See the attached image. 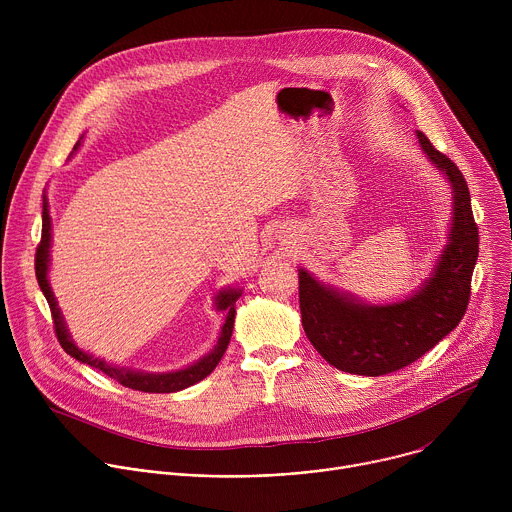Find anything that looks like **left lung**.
Returning <instances> with one entry per match:
<instances>
[{
	"label": "left lung",
	"mask_w": 512,
	"mask_h": 512,
	"mask_svg": "<svg viewBox=\"0 0 512 512\" xmlns=\"http://www.w3.org/2000/svg\"><path fill=\"white\" fill-rule=\"evenodd\" d=\"M419 148L452 188L448 243L429 277L403 300L367 304L358 296L320 281L300 267L302 326L312 346L332 367L381 377L415 362L446 338L464 318L470 281L478 259V227L472 216L468 184L458 166L415 131Z\"/></svg>",
	"instance_id": "left-lung-1"
}]
</instances>
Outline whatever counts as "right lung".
Returning a JSON list of instances; mask_svg holds the SVG:
<instances>
[{
	"mask_svg": "<svg viewBox=\"0 0 512 512\" xmlns=\"http://www.w3.org/2000/svg\"><path fill=\"white\" fill-rule=\"evenodd\" d=\"M81 143H83V137L77 141L72 154H75L81 148ZM50 247H52V218H50L48 198H46V192H44V198H42V241H40L38 251H36V277H38V285L42 289V294H44V298L50 306L58 342L66 350V354L89 364V367H93V369H99L101 373L115 379L123 387L143 391V393H176V391L188 389V387L196 385L198 381L206 379L216 369V364L221 362V358H223V354H225V350L231 342V336H233L235 314H237L235 302L243 294L241 287L229 285V287H223L214 296V308H216V312L225 314V324L221 328V334H218V340H216L214 348L210 352H206L202 358H198L196 362L188 364V367H184V369L168 371V373H148V371H137V369H131V367H117V364L107 362L105 358H99V356L83 350L81 346H77L75 340H72V336L68 332V326L64 322V316H62V312L58 308V302L54 298L50 281H48Z\"/></svg>",
	"mask_w": 512,
	"mask_h": 512,
	"instance_id": "right-lung-1",
	"label": "right lung"
}]
</instances>
